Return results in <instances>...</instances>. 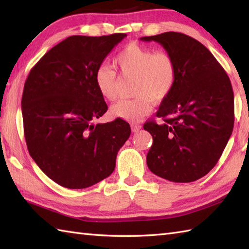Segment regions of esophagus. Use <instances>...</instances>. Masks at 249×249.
Wrapping results in <instances>:
<instances>
[{
    "label": "esophagus",
    "instance_id": "obj_1",
    "mask_svg": "<svg viewBox=\"0 0 249 249\" xmlns=\"http://www.w3.org/2000/svg\"><path fill=\"white\" fill-rule=\"evenodd\" d=\"M130 127H131V131H133V133H138V131L141 129L142 126L140 124L133 123L130 125Z\"/></svg>",
    "mask_w": 249,
    "mask_h": 249
}]
</instances>
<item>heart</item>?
Returning a JSON list of instances; mask_svg holds the SVG:
<instances>
[{
	"label": "heart",
	"mask_w": 249,
	"mask_h": 249,
	"mask_svg": "<svg viewBox=\"0 0 249 249\" xmlns=\"http://www.w3.org/2000/svg\"><path fill=\"white\" fill-rule=\"evenodd\" d=\"M114 65L123 76H134L135 97L122 99L110 107V115L124 121H139L152 110V102L160 103L173 91L178 79L174 57L166 51H154L136 43L126 45L115 56ZM100 95L115 99L118 76L111 66L100 65L94 75Z\"/></svg>",
	"instance_id": "1"
}]
</instances>
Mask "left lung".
Masks as SVG:
<instances>
[{
    "label": "left lung",
    "mask_w": 249,
    "mask_h": 249,
    "mask_svg": "<svg viewBox=\"0 0 249 249\" xmlns=\"http://www.w3.org/2000/svg\"><path fill=\"white\" fill-rule=\"evenodd\" d=\"M157 41L176 60L178 79L156 116L143 128L153 137L150 170L168 181L189 183L217 163L233 130L234 96L230 79L210 50L178 32L141 37Z\"/></svg>",
    "instance_id": "left-lung-1"
}]
</instances>
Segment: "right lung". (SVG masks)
Listing matches in <instances>:
<instances>
[{"mask_svg":"<svg viewBox=\"0 0 249 249\" xmlns=\"http://www.w3.org/2000/svg\"><path fill=\"white\" fill-rule=\"evenodd\" d=\"M124 37H67L26 78L21 100L26 145L41 171L63 187L87 188L108 178L129 138L124 120L93 123L108 109L95 71Z\"/></svg>","mask_w":249,"mask_h":249,"instance_id":"obj_1","label":"right lung"}]
</instances>
